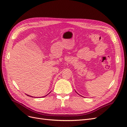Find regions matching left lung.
Instances as JSON below:
<instances>
[{"instance_id":"1","label":"left lung","mask_w":127,"mask_h":127,"mask_svg":"<svg viewBox=\"0 0 127 127\" xmlns=\"http://www.w3.org/2000/svg\"><path fill=\"white\" fill-rule=\"evenodd\" d=\"M75 92H76V91H75Z\"/></svg>"}]
</instances>
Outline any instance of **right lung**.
<instances>
[{
	"label": "right lung",
	"instance_id": "1",
	"mask_svg": "<svg viewBox=\"0 0 127 127\" xmlns=\"http://www.w3.org/2000/svg\"><path fill=\"white\" fill-rule=\"evenodd\" d=\"M47 95H48V94H47ZM47 95H46V96H47ZM28 96H30V95H28Z\"/></svg>",
	"mask_w": 127,
	"mask_h": 127
}]
</instances>
